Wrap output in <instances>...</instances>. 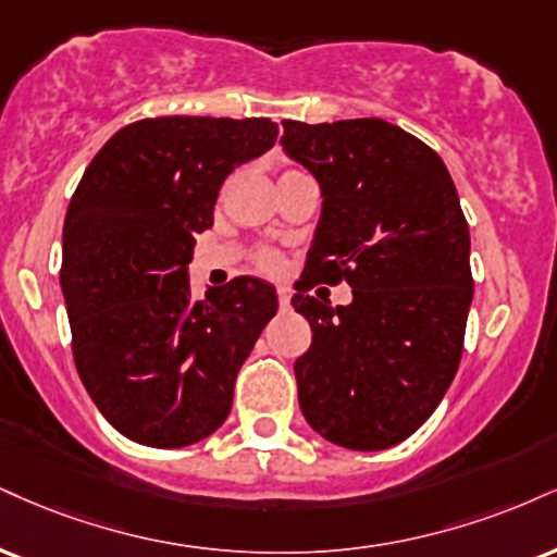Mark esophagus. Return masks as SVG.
Returning a JSON list of instances; mask_svg holds the SVG:
<instances>
[{"instance_id": "34e87169", "label": "esophagus", "mask_w": 557, "mask_h": 557, "mask_svg": "<svg viewBox=\"0 0 557 557\" xmlns=\"http://www.w3.org/2000/svg\"><path fill=\"white\" fill-rule=\"evenodd\" d=\"M277 298H280V308H290V290H287V287H280Z\"/></svg>"}]
</instances>
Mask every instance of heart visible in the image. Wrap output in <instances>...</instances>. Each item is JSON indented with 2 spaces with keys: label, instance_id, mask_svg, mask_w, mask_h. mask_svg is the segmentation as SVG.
<instances>
[{
  "label": "heart",
  "instance_id": "1",
  "mask_svg": "<svg viewBox=\"0 0 557 557\" xmlns=\"http://www.w3.org/2000/svg\"><path fill=\"white\" fill-rule=\"evenodd\" d=\"M253 261H257V267H261V270H277L280 264V257L270 249H261L257 251V257H253Z\"/></svg>",
  "mask_w": 557,
  "mask_h": 557
}]
</instances>
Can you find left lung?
<instances>
[{
    "label": "left lung",
    "instance_id": "left-lung-1",
    "mask_svg": "<svg viewBox=\"0 0 557 557\" xmlns=\"http://www.w3.org/2000/svg\"><path fill=\"white\" fill-rule=\"evenodd\" d=\"M283 129L280 145L324 199L306 270L352 287V304L337 308L293 296L313 332L296 360L300 412L332 444L381 451L410 438L457 376L474 285L470 227L444 160L399 126Z\"/></svg>",
    "mask_w": 557,
    "mask_h": 557
}]
</instances>
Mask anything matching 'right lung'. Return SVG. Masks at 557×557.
I'll return each instance as SVG.
<instances>
[{
  "label": "right lung",
  "mask_w": 557,
  "mask_h": 557,
  "mask_svg": "<svg viewBox=\"0 0 557 557\" xmlns=\"http://www.w3.org/2000/svg\"><path fill=\"white\" fill-rule=\"evenodd\" d=\"M277 139L270 119H143L100 147L72 194L62 293L79 379L109 423L156 448L225 423L277 293L253 277L194 300L189 261L223 181Z\"/></svg>",
  "instance_id": "add662e5"
}]
</instances>
